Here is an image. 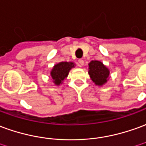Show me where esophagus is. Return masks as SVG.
Returning <instances> with one entry per match:
<instances>
[{"label":"esophagus","instance_id":"obj_1","mask_svg":"<svg viewBox=\"0 0 146 146\" xmlns=\"http://www.w3.org/2000/svg\"><path fill=\"white\" fill-rule=\"evenodd\" d=\"M78 63H79V66H80V67L84 66V61L82 59H79V60H78Z\"/></svg>","mask_w":146,"mask_h":146}]
</instances>
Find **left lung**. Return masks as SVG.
Returning <instances> with one entry per match:
<instances>
[{"instance_id":"8db88e82","label":"left lung","mask_w":146,"mask_h":146,"mask_svg":"<svg viewBox=\"0 0 146 146\" xmlns=\"http://www.w3.org/2000/svg\"><path fill=\"white\" fill-rule=\"evenodd\" d=\"M88 74L96 85L102 86L108 80L110 71L100 61H92L88 64Z\"/></svg>"}]
</instances>
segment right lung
Here are the masks:
<instances>
[{
    "instance_id": "right-lung-1",
    "label": "right lung",
    "mask_w": 146,
    "mask_h": 146,
    "mask_svg": "<svg viewBox=\"0 0 146 146\" xmlns=\"http://www.w3.org/2000/svg\"><path fill=\"white\" fill-rule=\"evenodd\" d=\"M75 64L73 62H62L53 67L50 76L53 79V82L56 85H59L62 83L63 80L68 76L70 70L73 68Z\"/></svg>"
}]
</instances>
